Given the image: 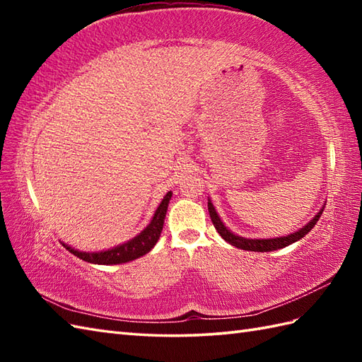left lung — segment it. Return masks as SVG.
Listing matches in <instances>:
<instances>
[{
  "label": "left lung",
  "instance_id": "left-lung-1",
  "mask_svg": "<svg viewBox=\"0 0 362 362\" xmlns=\"http://www.w3.org/2000/svg\"><path fill=\"white\" fill-rule=\"evenodd\" d=\"M209 211H210V218H211V222L214 228L218 230V233L222 236V240H226L228 244L235 245V247L238 249H243V250H250V252H272V250H276V249H283L286 247V245L296 243L298 240H302V238L310 232V230L316 226V222L319 221V218L322 216V211L320 210L316 218H314L310 224H306L303 228H300L298 232L296 233H291L288 236H281V238H275V240H247V238H241V236H236L233 235L230 230H227L224 227V224H222L218 213L214 211V206L211 202H209Z\"/></svg>",
  "mask_w": 362,
  "mask_h": 362
}]
</instances>
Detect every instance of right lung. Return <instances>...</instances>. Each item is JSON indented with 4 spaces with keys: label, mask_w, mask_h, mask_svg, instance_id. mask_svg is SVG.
<instances>
[{
    "label": "right lung",
    "mask_w": 362,
    "mask_h": 362,
    "mask_svg": "<svg viewBox=\"0 0 362 362\" xmlns=\"http://www.w3.org/2000/svg\"><path fill=\"white\" fill-rule=\"evenodd\" d=\"M173 193H169L163 197V201L158 205V209L153 214V218L151 221V224L146 227L143 232L138 235L134 240H130L129 243L118 245V247L105 250V252H98V253H86V252H78L68 245L64 244V247H66L68 252H71L73 255L78 258L88 261V263H95V264H121V263H127V261H132L143 257L144 253H148L156 243L158 241L161 228H163V222L166 216V210H168V204L169 199H171Z\"/></svg>",
    "instance_id": "right-lung-1"
}]
</instances>
